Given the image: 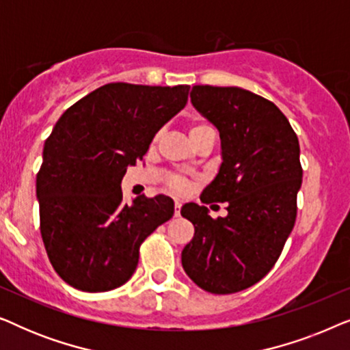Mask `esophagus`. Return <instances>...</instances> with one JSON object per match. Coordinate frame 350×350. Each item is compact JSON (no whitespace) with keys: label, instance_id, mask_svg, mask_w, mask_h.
<instances>
[{"label":"esophagus","instance_id":"obj_1","mask_svg":"<svg viewBox=\"0 0 350 350\" xmlns=\"http://www.w3.org/2000/svg\"><path fill=\"white\" fill-rule=\"evenodd\" d=\"M180 210H181V204L178 200H175V217H180Z\"/></svg>","mask_w":350,"mask_h":350}]
</instances>
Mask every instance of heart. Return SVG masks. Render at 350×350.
I'll return each instance as SVG.
<instances>
[{
	"label": "heart",
	"instance_id": "b5f03b06",
	"mask_svg": "<svg viewBox=\"0 0 350 350\" xmlns=\"http://www.w3.org/2000/svg\"><path fill=\"white\" fill-rule=\"evenodd\" d=\"M208 131H213V129L210 127L208 124H205V122H194L193 126H191V129H189V135H191V138H193L194 135H199V133L208 132ZM169 186H170L172 191H175V193H185V191L188 189L189 185H188V180L183 178V176L175 175V176H172V178L169 180Z\"/></svg>",
	"mask_w": 350,
	"mask_h": 350
}]
</instances>
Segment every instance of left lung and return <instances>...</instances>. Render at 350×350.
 I'll list each match as a JSON object with an SVG mask.
<instances>
[{
    "instance_id": "1",
    "label": "left lung",
    "mask_w": 350,
    "mask_h": 350,
    "mask_svg": "<svg viewBox=\"0 0 350 350\" xmlns=\"http://www.w3.org/2000/svg\"><path fill=\"white\" fill-rule=\"evenodd\" d=\"M191 103L221 140V165L200 200L226 202L228 215L213 219L205 205L181 207L194 224L181 265L202 290L236 293L272 269L295 226L299 142L285 114L250 90L194 85Z\"/></svg>"
}]
</instances>
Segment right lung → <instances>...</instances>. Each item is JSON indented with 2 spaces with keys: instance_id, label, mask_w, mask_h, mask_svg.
<instances>
[{
  "instance_id": "right-lung-1",
  "label": "right lung",
  "mask_w": 350,
  "mask_h": 350,
  "mask_svg": "<svg viewBox=\"0 0 350 350\" xmlns=\"http://www.w3.org/2000/svg\"><path fill=\"white\" fill-rule=\"evenodd\" d=\"M189 85L111 83L62 114L36 176L40 229L57 274L75 288H118L138 265L142 242L174 215L169 196L122 202L129 165L188 102Z\"/></svg>"
}]
</instances>
